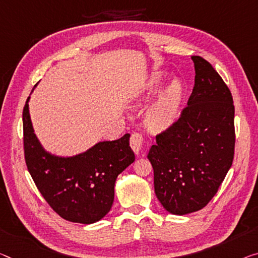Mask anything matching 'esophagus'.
<instances>
[{"label": "esophagus", "mask_w": 258, "mask_h": 258, "mask_svg": "<svg viewBox=\"0 0 258 258\" xmlns=\"http://www.w3.org/2000/svg\"><path fill=\"white\" fill-rule=\"evenodd\" d=\"M143 145V136L141 134H133L130 137V146L136 156H138Z\"/></svg>", "instance_id": "obj_1"}]
</instances>
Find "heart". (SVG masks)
Listing matches in <instances>:
<instances>
[{"label":"heart","instance_id":"1","mask_svg":"<svg viewBox=\"0 0 258 258\" xmlns=\"http://www.w3.org/2000/svg\"><path fill=\"white\" fill-rule=\"evenodd\" d=\"M167 75L164 71H154L137 89L133 91L130 101L134 105H143L160 92ZM184 96V85L181 79L169 82L158 100L148 110V121L153 129H165L177 120Z\"/></svg>","mask_w":258,"mask_h":258}]
</instances>
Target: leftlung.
Instances as JSON below:
<instances>
[{
    "label": "left lung",
    "instance_id": "left-lung-1",
    "mask_svg": "<svg viewBox=\"0 0 258 258\" xmlns=\"http://www.w3.org/2000/svg\"><path fill=\"white\" fill-rule=\"evenodd\" d=\"M195 85L181 117L156 137L148 158L154 191L172 215L203 209L234 158V105L223 78L201 56H191Z\"/></svg>",
    "mask_w": 258,
    "mask_h": 258
}]
</instances>
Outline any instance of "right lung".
<instances>
[{
	"label": "right lung",
	"mask_w": 258,
	"mask_h": 258,
	"mask_svg": "<svg viewBox=\"0 0 258 258\" xmlns=\"http://www.w3.org/2000/svg\"><path fill=\"white\" fill-rule=\"evenodd\" d=\"M30 98L23 110L24 152L35 185L63 219L85 225L97 223L112 208L118 174L135 161L130 135L116 141L98 142L76 156H56L46 151L34 134Z\"/></svg>",
	"instance_id": "right-lung-1"
}]
</instances>
